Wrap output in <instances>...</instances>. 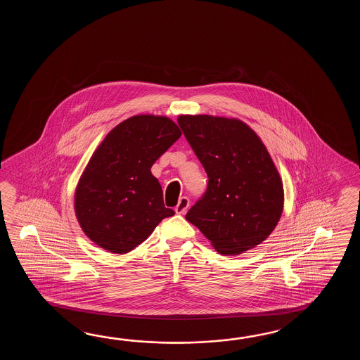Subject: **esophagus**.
Listing matches in <instances>:
<instances>
[{
	"mask_svg": "<svg viewBox=\"0 0 360 360\" xmlns=\"http://www.w3.org/2000/svg\"><path fill=\"white\" fill-rule=\"evenodd\" d=\"M189 198H186V197H181V198L179 199V203H177V206L175 207V211H176V214H184L186 211H188V208H189Z\"/></svg>",
	"mask_w": 360,
	"mask_h": 360,
	"instance_id": "1",
	"label": "esophagus"
}]
</instances>
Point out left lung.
<instances>
[{
    "label": "left lung",
    "instance_id": "1",
    "mask_svg": "<svg viewBox=\"0 0 360 360\" xmlns=\"http://www.w3.org/2000/svg\"><path fill=\"white\" fill-rule=\"evenodd\" d=\"M208 176L185 216L221 255H239L271 234L283 212L282 179L256 132L237 118H177Z\"/></svg>",
    "mask_w": 360,
    "mask_h": 360
}]
</instances>
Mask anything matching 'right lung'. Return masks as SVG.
<instances>
[{"mask_svg": "<svg viewBox=\"0 0 360 360\" xmlns=\"http://www.w3.org/2000/svg\"><path fill=\"white\" fill-rule=\"evenodd\" d=\"M181 131L163 115H134L98 146L78 181L75 211L84 234L112 253H127L174 216L150 167Z\"/></svg>", "mask_w": 360, "mask_h": 360, "instance_id": "1", "label": "right lung"}]
</instances>
